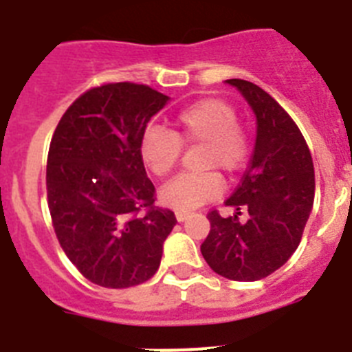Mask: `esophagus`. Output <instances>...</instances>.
<instances>
[{
	"label": "esophagus",
	"mask_w": 352,
	"mask_h": 352,
	"mask_svg": "<svg viewBox=\"0 0 352 352\" xmlns=\"http://www.w3.org/2000/svg\"><path fill=\"white\" fill-rule=\"evenodd\" d=\"M175 218L179 221H184L186 218H190V212H184V211H177L175 212Z\"/></svg>",
	"instance_id": "obj_1"
}]
</instances>
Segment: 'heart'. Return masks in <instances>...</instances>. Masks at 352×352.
I'll return each instance as SVG.
<instances>
[{"mask_svg":"<svg viewBox=\"0 0 352 352\" xmlns=\"http://www.w3.org/2000/svg\"><path fill=\"white\" fill-rule=\"evenodd\" d=\"M199 168L181 175L161 190L162 204L177 211H191L217 199L221 191V170L232 175L250 157L249 129L238 120L236 109L223 98H200L182 109L175 131L152 126L141 140V157L159 179L171 175L182 157V146H200Z\"/></svg>","mask_w":352,"mask_h":352,"instance_id":"b5f03b06","label":"heart"}]
</instances>
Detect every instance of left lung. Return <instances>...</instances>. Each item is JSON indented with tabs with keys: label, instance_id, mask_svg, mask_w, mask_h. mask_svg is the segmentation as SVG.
<instances>
[{
	"label": "left lung",
	"instance_id": "1",
	"mask_svg": "<svg viewBox=\"0 0 352 352\" xmlns=\"http://www.w3.org/2000/svg\"><path fill=\"white\" fill-rule=\"evenodd\" d=\"M258 120L249 168L226 206L234 217L208 212L211 231L200 252L211 270L232 281H258L281 268L299 247L315 197V171L302 132L267 91L231 78ZM241 210L248 220L237 218Z\"/></svg>",
	"mask_w": 352,
	"mask_h": 352
}]
</instances>
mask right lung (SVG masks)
Masks as SVG:
<instances>
[{"instance_id":"obj_1","label":"right lung","mask_w":352,"mask_h":352,"mask_svg":"<svg viewBox=\"0 0 352 352\" xmlns=\"http://www.w3.org/2000/svg\"><path fill=\"white\" fill-rule=\"evenodd\" d=\"M166 94L134 82L96 85L53 132L46 166L52 223L69 261L103 288L148 281L177 218L155 206L141 140Z\"/></svg>"}]
</instances>
